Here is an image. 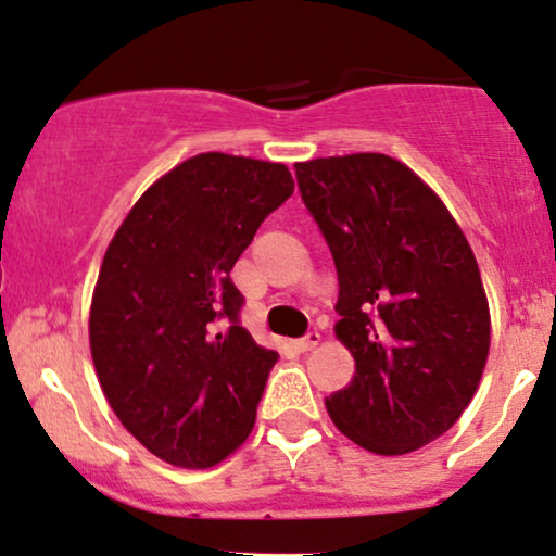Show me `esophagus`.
<instances>
[{
    "label": "esophagus",
    "instance_id": "obj_1",
    "mask_svg": "<svg viewBox=\"0 0 556 556\" xmlns=\"http://www.w3.org/2000/svg\"><path fill=\"white\" fill-rule=\"evenodd\" d=\"M318 343H320V333H318V330H307V333L302 336V339L298 341V349H300V351H313L315 346H318Z\"/></svg>",
    "mask_w": 556,
    "mask_h": 556
}]
</instances>
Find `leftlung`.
Returning <instances> with one entry per match:
<instances>
[{"label":"left lung","mask_w":556,"mask_h":556,"mask_svg":"<svg viewBox=\"0 0 556 556\" xmlns=\"http://www.w3.org/2000/svg\"><path fill=\"white\" fill-rule=\"evenodd\" d=\"M294 177L333 256L336 336L356 362L326 400L330 418L375 454L416 452L465 413L488 362L472 249L444 202L384 153L305 161Z\"/></svg>","instance_id":"obj_1"}]
</instances>
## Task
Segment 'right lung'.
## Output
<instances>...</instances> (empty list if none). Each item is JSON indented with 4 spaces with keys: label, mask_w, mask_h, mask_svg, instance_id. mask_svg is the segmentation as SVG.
<instances>
[{
    "label": "right lung",
    "mask_w": 556,
    "mask_h": 556,
    "mask_svg": "<svg viewBox=\"0 0 556 556\" xmlns=\"http://www.w3.org/2000/svg\"><path fill=\"white\" fill-rule=\"evenodd\" d=\"M294 181L285 164L200 153L136 202L104 254L89 343L104 397L168 465L243 444L279 354L241 326L230 269Z\"/></svg>",
    "instance_id": "add662e5"
}]
</instances>
